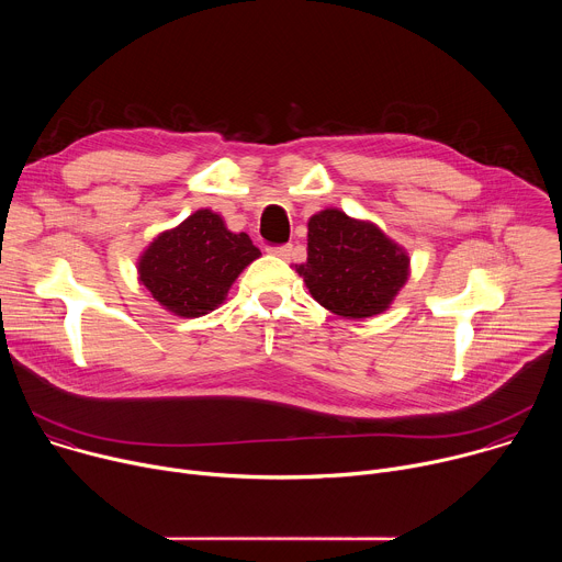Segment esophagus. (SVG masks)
I'll return each mask as SVG.
<instances>
[{"label": "esophagus", "mask_w": 562, "mask_h": 562, "mask_svg": "<svg viewBox=\"0 0 562 562\" xmlns=\"http://www.w3.org/2000/svg\"><path fill=\"white\" fill-rule=\"evenodd\" d=\"M269 254H273V256H278L282 260H289L291 254H293V247L291 245H273V247H269Z\"/></svg>", "instance_id": "1"}]
</instances>
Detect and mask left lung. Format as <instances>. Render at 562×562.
Instances as JSON below:
<instances>
[{"instance_id":"obj_1","label":"left lung","mask_w":562,"mask_h":562,"mask_svg":"<svg viewBox=\"0 0 562 562\" xmlns=\"http://www.w3.org/2000/svg\"><path fill=\"white\" fill-rule=\"evenodd\" d=\"M308 256L295 265L311 295L342 317L382 313L407 282L409 258L373 224L327 209L308 220Z\"/></svg>"}]
</instances>
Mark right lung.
I'll use <instances>...</instances> for the list:
<instances>
[{"instance_id":"1","label":"right lung","mask_w":562,"mask_h":562,"mask_svg":"<svg viewBox=\"0 0 562 562\" xmlns=\"http://www.w3.org/2000/svg\"><path fill=\"white\" fill-rule=\"evenodd\" d=\"M260 249L247 233L226 231L220 215L202 209L159 235L139 260V280L169 311L198 317L222 304L228 286Z\"/></svg>"}]
</instances>
